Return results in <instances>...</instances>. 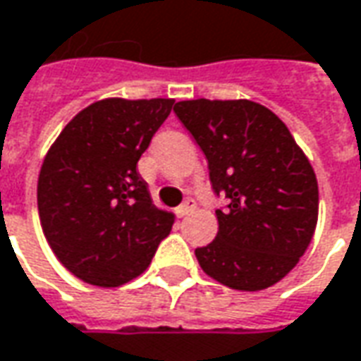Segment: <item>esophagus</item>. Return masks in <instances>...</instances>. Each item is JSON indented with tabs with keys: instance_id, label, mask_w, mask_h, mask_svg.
Listing matches in <instances>:
<instances>
[{
	"instance_id": "obj_1",
	"label": "esophagus",
	"mask_w": 361,
	"mask_h": 361,
	"mask_svg": "<svg viewBox=\"0 0 361 361\" xmlns=\"http://www.w3.org/2000/svg\"><path fill=\"white\" fill-rule=\"evenodd\" d=\"M195 207L197 205H195V201H193V199H185V201L178 207V215L188 216L189 213H193V211H195Z\"/></svg>"
}]
</instances>
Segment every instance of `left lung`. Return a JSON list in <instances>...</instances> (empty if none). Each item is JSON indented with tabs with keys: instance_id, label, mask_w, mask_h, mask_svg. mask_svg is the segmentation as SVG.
<instances>
[{
	"instance_id": "1",
	"label": "left lung",
	"mask_w": 361,
	"mask_h": 361,
	"mask_svg": "<svg viewBox=\"0 0 361 361\" xmlns=\"http://www.w3.org/2000/svg\"><path fill=\"white\" fill-rule=\"evenodd\" d=\"M176 115L201 146L228 205L215 240L195 250L207 276L231 289L276 286L309 248L319 183L309 158L274 111L250 99H188Z\"/></svg>"
}]
</instances>
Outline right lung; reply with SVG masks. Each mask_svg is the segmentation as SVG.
<instances>
[{
  "label": "right lung",
  "instance_id": "1",
  "mask_svg": "<svg viewBox=\"0 0 361 361\" xmlns=\"http://www.w3.org/2000/svg\"><path fill=\"white\" fill-rule=\"evenodd\" d=\"M173 99L107 97L62 128L40 166L42 233L64 268L95 287L138 277L170 234L173 213L152 203L137 164Z\"/></svg>",
  "mask_w": 361,
  "mask_h": 361
}]
</instances>
